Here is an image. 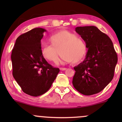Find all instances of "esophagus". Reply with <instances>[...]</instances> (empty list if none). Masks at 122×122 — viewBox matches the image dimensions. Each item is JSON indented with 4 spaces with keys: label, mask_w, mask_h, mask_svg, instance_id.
<instances>
[{
    "label": "esophagus",
    "mask_w": 122,
    "mask_h": 122,
    "mask_svg": "<svg viewBox=\"0 0 122 122\" xmlns=\"http://www.w3.org/2000/svg\"><path fill=\"white\" fill-rule=\"evenodd\" d=\"M60 69L61 70V71H65V70L66 69V68H60Z\"/></svg>",
    "instance_id": "esophagus-1"
}]
</instances>
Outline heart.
Masks as SVG:
<instances>
[{
    "label": "heart",
    "mask_w": 122,
    "mask_h": 122,
    "mask_svg": "<svg viewBox=\"0 0 122 122\" xmlns=\"http://www.w3.org/2000/svg\"><path fill=\"white\" fill-rule=\"evenodd\" d=\"M50 45H45L41 49L42 57L49 62L56 63L61 53V62L78 64L86 56L87 47L84 41L74 33L65 30H60L49 38Z\"/></svg>",
    "instance_id": "1"
}]
</instances>
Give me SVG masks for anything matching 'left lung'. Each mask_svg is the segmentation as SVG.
I'll list each match as a JSON object with an SVG mask.
<instances>
[{
  "label": "left lung",
  "mask_w": 122,
  "mask_h": 122,
  "mask_svg": "<svg viewBox=\"0 0 122 122\" xmlns=\"http://www.w3.org/2000/svg\"><path fill=\"white\" fill-rule=\"evenodd\" d=\"M76 31L88 49L84 61L74 67L73 86L84 95L101 92L114 76L117 56L112 41L107 34L93 26L77 27Z\"/></svg>",
  "instance_id": "1"
}]
</instances>
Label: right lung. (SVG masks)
Here are the masks:
<instances>
[{
	"mask_svg": "<svg viewBox=\"0 0 122 122\" xmlns=\"http://www.w3.org/2000/svg\"><path fill=\"white\" fill-rule=\"evenodd\" d=\"M45 31L35 28L19 36L11 56L14 78L23 92L32 96L46 93L60 72L41 56V40Z\"/></svg>",
	"mask_w": 122,
	"mask_h": 122,
	"instance_id": "add662e5",
	"label": "right lung"
}]
</instances>
